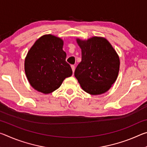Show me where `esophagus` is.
<instances>
[{
	"instance_id": "34e87169",
	"label": "esophagus",
	"mask_w": 147,
	"mask_h": 147,
	"mask_svg": "<svg viewBox=\"0 0 147 147\" xmlns=\"http://www.w3.org/2000/svg\"><path fill=\"white\" fill-rule=\"evenodd\" d=\"M71 69H72V71H73V72L74 73V70H75V67H74V65H71Z\"/></svg>"
}]
</instances>
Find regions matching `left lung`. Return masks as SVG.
I'll return each mask as SVG.
<instances>
[{
    "instance_id": "left-lung-1",
    "label": "left lung",
    "mask_w": 147,
    "mask_h": 147,
    "mask_svg": "<svg viewBox=\"0 0 147 147\" xmlns=\"http://www.w3.org/2000/svg\"><path fill=\"white\" fill-rule=\"evenodd\" d=\"M82 50V61L74 76L82 88L89 94L106 93L117 78L120 61L118 54L106 39L93 37L88 40L76 39Z\"/></svg>"
}]
</instances>
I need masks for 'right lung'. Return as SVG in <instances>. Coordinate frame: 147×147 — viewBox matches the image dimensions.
<instances>
[{
	"instance_id": "add662e5",
	"label": "right lung",
	"mask_w": 147,
	"mask_h": 147,
	"mask_svg": "<svg viewBox=\"0 0 147 147\" xmlns=\"http://www.w3.org/2000/svg\"><path fill=\"white\" fill-rule=\"evenodd\" d=\"M63 45L61 38L48 34L39 38L29 50L24 61V71L29 83L36 90L51 93L72 75Z\"/></svg>"
}]
</instances>
